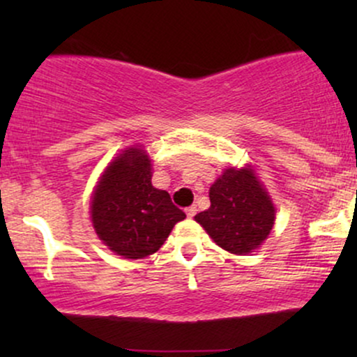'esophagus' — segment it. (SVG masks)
Here are the masks:
<instances>
[{"label": "esophagus", "instance_id": "esophagus-1", "mask_svg": "<svg viewBox=\"0 0 357 357\" xmlns=\"http://www.w3.org/2000/svg\"><path fill=\"white\" fill-rule=\"evenodd\" d=\"M196 206H190V208H186V215H188V218H192V216L196 215Z\"/></svg>", "mask_w": 357, "mask_h": 357}]
</instances>
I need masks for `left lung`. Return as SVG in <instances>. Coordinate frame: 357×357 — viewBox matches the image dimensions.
Masks as SVG:
<instances>
[{"mask_svg":"<svg viewBox=\"0 0 357 357\" xmlns=\"http://www.w3.org/2000/svg\"><path fill=\"white\" fill-rule=\"evenodd\" d=\"M210 202L195 220L227 252L247 255L272 231L275 206L252 166L225 169L211 184Z\"/></svg>","mask_w":357,"mask_h":357,"instance_id":"8db88e82","label":"left lung"}]
</instances>
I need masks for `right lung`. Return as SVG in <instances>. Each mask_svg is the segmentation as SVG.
Wrapping results in <instances>:
<instances>
[{
	"label": "right lung",
	"mask_w": 357,
	"mask_h": 357,
	"mask_svg": "<svg viewBox=\"0 0 357 357\" xmlns=\"http://www.w3.org/2000/svg\"><path fill=\"white\" fill-rule=\"evenodd\" d=\"M153 166L142 147L122 151L105 167L90 202L97 236L117 255L137 260L162 247L186 215L169 192L151 183Z\"/></svg>",
	"instance_id": "right-lung-1"
}]
</instances>
